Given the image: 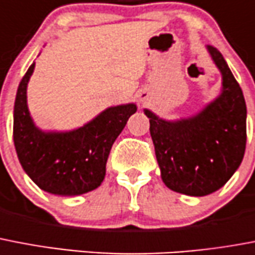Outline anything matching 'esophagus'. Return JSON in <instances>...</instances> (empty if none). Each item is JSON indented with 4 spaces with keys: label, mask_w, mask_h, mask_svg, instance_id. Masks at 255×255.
I'll list each match as a JSON object with an SVG mask.
<instances>
[{
    "label": "esophagus",
    "mask_w": 255,
    "mask_h": 255,
    "mask_svg": "<svg viewBox=\"0 0 255 255\" xmlns=\"http://www.w3.org/2000/svg\"><path fill=\"white\" fill-rule=\"evenodd\" d=\"M144 100V96H142V99H140V101H143Z\"/></svg>",
    "instance_id": "34e87169"
}]
</instances>
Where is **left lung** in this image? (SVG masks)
I'll return each mask as SVG.
<instances>
[{"instance_id":"1","label":"left lung","mask_w":255,"mask_h":255,"mask_svg":"<svg viewBox=\"0 0 255 255\" xmlns=\"http://www.w3.org/2000/svg\"><path fill=\"white\" fill-rule=\"evenodd\" d=\"M223 76L217 99L197 115L167 121L144 109L163 183L175 192L205 196L232 178L246 147L244 93L217 48L207 47Z\"/></svg>"}]
</instances>
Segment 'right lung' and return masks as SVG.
Returning <instances> with one entry per match:
<instances>
[{
    "label": "right lung",
    "mask_w": 255,
    "mask_h": 255,
    "mask_svg": "<svg viewBox=\"0 0 255 255\" xmlns=\"http://www.w3.org/2000/svg\"><path fill=\"white\" fill-rule=\"evenodd\" d=\"M35 63L19 83L14 104L13 138L22 168L40 189L59 196H76L103 183L107 160L135 104L111 107L92 121L70 131H43L27 108V84Z\"/></svg>",
    "instance_id": "obj_1"
}]
</instances>
